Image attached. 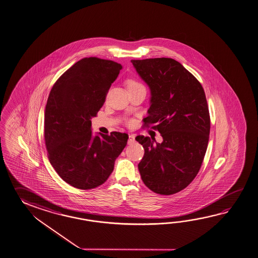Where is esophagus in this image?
<instances>
[{
    "label": "esophagus",
    "instance_id": "1",
    "mask_svg": "<svg viewBox=\"0 0 258 258\" xmlns=\"http://www.w3.org/2000/svg\"><path fill=\"white\" fill-rule=\"evenodd\" d=\"M135 142V137L133 135H128V144H133Z\"/></svg>",
    "mask_w": 258,
    "mask_h": 258
}]
</instances>
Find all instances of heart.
Returning <instances> with one entry per match:
<instances>
[{"label":"heart","instance_id":"heart-1","mask_svg":"<svg viewBox=\"0 0 258 258\" xmlns=\"http://www.w3.org/2000/svg\"><path fill=\"white\" fill-rule=\"evenodd\" d=\"M126 88L127 89H131V88H135V87H139V86H143L141 83H139L137 80L135 79H128L126 81ZM130 124L132 123L131 121L128 122Z\"/></svg>","mask_w":258,"mask_h":258}]
</instances>
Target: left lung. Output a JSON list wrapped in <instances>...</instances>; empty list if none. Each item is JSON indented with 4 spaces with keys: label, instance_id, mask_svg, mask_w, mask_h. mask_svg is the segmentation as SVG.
Instances as JSON below:
<instances>
[{
    "label": "left lung",
    "instance_id": "1",
    "mask_svg": "<svg viewBox=\"0 0 258 258\" xmlns=\"http://www.w3.org/2000/svg\"><path fill=\"white\" fill-rule=\"evenodd\" d=\"M151 90L143 127L158 131L163 142L139 135L144 148L138 164L142 181L160 195L175 194L194 180L204 160L211 131L205 92L194 75L174 58L132 59Z\"/></svg>",
    "mask_w": 258,
    "mask_h": 258
}]
</instances>
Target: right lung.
Masks as SVG:
<instances>
[{
	"label": "right lung",
	"mask_w": 258,
	"mask_h": 258,
	"mask_svg": "<svg viewBox=\"0 0 258 258\" xmlns=\"http://www.w3.org/2000/svg\"><path fill=\"white\" fill-rule=\"evenodd\" d=\"M121 69L109 59L82 58L50 90L44 118L47 157L62 180L76 188L104 184L126 147V133L94 136L91 130V118L104 105Z\"/></svg>",
	"instance_id": "obj_1"
}]
</instances>
